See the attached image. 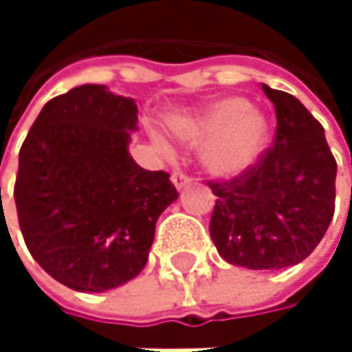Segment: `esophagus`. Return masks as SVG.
Here are the masks:
<instances>
[{
	"mask_svg": "<svg viewBox=\"0 0 352 352\" xmlns=\"http://www.w3.org/2000/svg\"><path fill=\"white\" fill-rule=\"evenodd\" d=\"M171 181H173V185H175L179 191H181V189H185V187L191 183V179L185 175V173H181V171H175V173L171 175Z\"/></svg>",
	"mask_w": 352,
	"mask_h": 352,
	"instance_id": "1",
	"label": "esophagus"
}]
</instances>
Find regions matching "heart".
I'll return each instance as SVG.
<instances>
[{
    "label": "heart",
    "instance_id": "heart-1",
    "mask_svg": "<svg viewBox=\"0 0 352 352\" xmlns=\"http://www.w3.org/2000/svg\"><path fill=\"white\" fill-rule=\"evenodd\" d=\"M189 146H206L204 165L216 177L243 175L265 155L271 126L245 98H224L177 128Z\"/></svg>",
    "mask_w": 352,
    "mask_h": 352
}]
</instances>
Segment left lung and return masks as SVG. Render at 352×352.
<instances>
[{
	"mask_svg": "<svg viewBox=\"0 0 352 352\" xmlns=\"http://www.w3.org/2000/svg\"><path fill=\"white\" fill-rule=\"evenodd\" d=\"M277 113V132L261 161L218 195L210 234L220 256L246 269H285L302 263L334 216L336 161L324 128L306 106L263 83Z\"/></svg>",
	"mask_w": 352,
	"mask_h": 352,
	"instance_id": "left-lung-1",
	"label": "left lung"
}]
</instances>
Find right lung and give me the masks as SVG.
Here are the masks:
<instances>
[{
    "label": "right lung",
    "mask_w": 352,
    "mask_h": 352,
    "mask_svg": "<svg viewBox=\"0 0 352 352\" xmlns=\"http://www.w3.org/2000/svg\"><path fill=\"white\" fill-rule=\"evenodd\" d=\"M136 124L132 98L81 85L42 107L20 148L22 236L36 263L75 292L102 294L134 279L159 216L179 195L165 171L130 157Z\"/></svg>",
    "instance_id": "add662e5"
}]
</instances>
